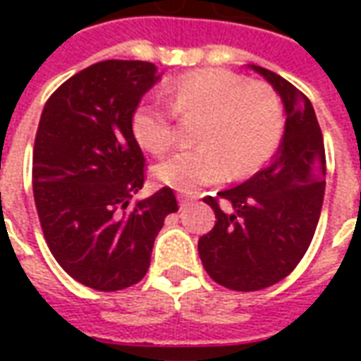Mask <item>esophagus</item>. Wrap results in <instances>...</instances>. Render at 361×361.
I'll use <instances>...</instances> for the list:
<instances>
[{"label": "esophagus", "mask_w": 361, "mask_h": 361, "mask_svg": "<svg viewBox=\"0 0 361 361\" xmlns=\"http://www.w3.org/2000/svg\"><path fill=\"white\" fill-rule=\"evenodd\" d=\"M178 201H180V209H185L189 204V197L188 195H178Z\"/></svg>", "instance_id": "esophagus-1"}]
</instances>
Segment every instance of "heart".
<instances>
[{
    "label": "heart",
    "mask_w": 361,
    "mask_h": 361,
    "mask_svg": "<svg viewBox=\"0 0 361 361\" xmlns=\"http://www.w3.org/2000/svg\"><path fill=\"white\" fill-rule=\"evenodd\" d=\"M173 114L201 119L195 139L201 147L176 152L157 166V178L183 193L247 176L276 150L284 129V108L276 90L251 82L228 69H203L181 75L166 87ZM166 106L147 98L131 116V131L142 149L162 154L176 142V121Z\"/></svg>",
    "instance_id": "1"
}]
</instances>
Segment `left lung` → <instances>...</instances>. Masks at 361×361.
I'll return each instance as SVG.
<instances>
[{
  "label": "left lung",
  "mask_w": 361,
  "mask_h": 361,
  "mask_svg": "<svg viewBox=\"0 0 361 361\" xmlns=\"http://www.w3.org/2000/svg\"><path fill=\"white\" fill-rule=\"evenodd\" d=\"M261 75L284 106V133L271 162L242 185L204 199L216 214L199 238V257L214 282L255 292L286 279L310 247L325 195V147L311 102L280 75Z\"/></svg>",
  "instance_id": "left-lung-1"
}]
</instances>
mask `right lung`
I'll return each mask as SVG.
<instances>
[{
  "label": "right lung",
  "instance_id": "1",
  "mask_svg": "<svg viewBox=\"0 0 361 361\" xmlns=\"http://www.w3.org/2000/svg\"><path fill=\"white\" fill-rule=\"evenodd\" d=\"M160 79L149 61H100L63 82L40 116L32 191L44 238L63 271L92 290L137 284L178 211L170 188L129 207L145 183L131 116Z\"/></svg>",
  "mask_w": 361,
  "mask_h": 361
}]
</instances>
